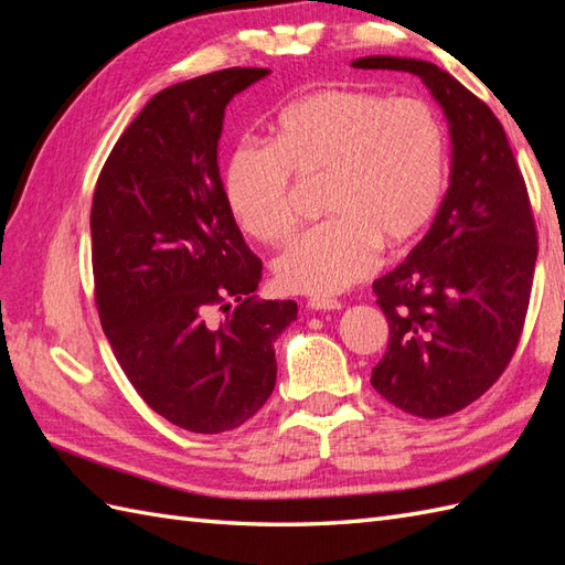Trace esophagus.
Here are the masks:
<instances>
[{
    "instance_id": "1",
    "label": "esophagus",
    "mask_w": 565,
    "mask_h": 565,
    "mask_svg": "<svg viewBox=\"0 0 565 565\" xmlns=\"http://www.w3.org/2000/svg\"><path fill=\"white\" fill-rule=\"evenodd\" d=\"M309 309L311 311H339L341 309V301L324 299V297H313V299H309Z\"/></svg>"
}]
</instances>
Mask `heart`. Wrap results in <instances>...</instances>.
I'll use <instances>...</instances> for the list:
<instances>
[{
    "label": "heart",
    "instance_id": "obj_1",
    "mask_svg": "<svg viewBox=\"0 0 565 565\" xmlns=\"http://www.w3.org/2000/svg\"><path fill=\"white\" fill-rule=\"evenodd\" d=\"M273 143L233 150L224 193L254 241L276 245L295 224L292 171L324 177L330 218L299 233L273 262L287 292L330 297L377 266L380 245L403 249L438 212L448 174V131L419 98L370 89H322L287 104Z\"/></svg>",
    "mask_w": 565,
    "mask_h": 565
}]
</instances>
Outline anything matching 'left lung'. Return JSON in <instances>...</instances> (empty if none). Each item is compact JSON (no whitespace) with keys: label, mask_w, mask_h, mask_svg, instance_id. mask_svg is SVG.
<instances>
[{"label":"left lung","mask_w":565,"mask_h":565,"mask_svg":"<svg viewBox=\"0 0 565 565\" xmlns=\"http://www.w3.org/2000/svg\"><path fill=\"white\" fill-rule=\"evenodd\" d=\"M351 65L417 75L448 119L450 185L434 224L372 282L391 337L370 380L409 415L448 417L500 380L521 339L537 259L525 181L500 119L450 73L401 56Z\"/></svg>","instance_id":"8db88e82"}]
</instances>
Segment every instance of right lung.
<instances>
[{
	"instance_id": "obj_1",
	"label": "right lung",
	"mask_w": 565,
	"mask_h": 565,
	"mask_svg": "<svg viewBox=\"0 0 565 565\" xmlns=\"http://www.w3.org/2000/svg\"><path fill=\"white\" fill-rule=\"evenodd\" d=\"M268 67H228L152 96L96 181L92 262L100 324L136 393L167 422L221 434L276 386L295 301H256L262 262L218 177L224 110ZM238 309L216 323L214 308Z\"/></svg>"
}]
</instances>
